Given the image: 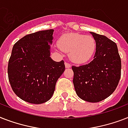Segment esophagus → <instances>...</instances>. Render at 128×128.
Instances as JSON below:
<instances>
[{
    "label": "esophagus",
    "mask_w": 128,
    "mask_h": 128,
    "mask_svg": "<svg viewBox=\"0 0 128 128\" xmlns=\"http://www.w3.org/2000/svg\"><path fill=\"white\" fill-rule=\"evenodd\" d=\"M65 67L66 68H69L71 67V65L69 63H68V62H65Z\"/></svg>",
    "instance_id": "esophagus-1"
}]
</instances>
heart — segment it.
<instances>
[{"label": "heart", "mask_w": 128, "mask_h": 128, "mask_svg": "<svg viewBox=\"0 0 128 128\" xmlns=\"http://www.w3.org/2000/svg\"><path fill=\"white\" fill-rule=\"evenodd\" d=\"M58 47L65 52H69L72 62L83 64L89 61L96 50V41L91 36L78 33H66L58 40Z\"/></svg>", "instance_id": "obj_1"}]
</instances>
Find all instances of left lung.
<instances>
[{
  "label": "left lung",
  "mask_w": 128,
  "mask_h": 128,
  "mask_svg": "<svg viewBox=\"0 0 128 128\" xmlns=\"http://www.w3.org/2000/svg\"><path fill=\"white\" fill-rule=\"evenodd\" d=\"M96 41L94 60L83 66H72L73 84L78 97L98 102L109 97L121 77V58L117 45L103 35L90 32Z\"/></svg>",
  "instance_id": "obj_1"
}]
</instances>
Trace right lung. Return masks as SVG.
I'll return each instance as SVG.
<instances>
[{"label": "right lung", "instance_id": "right-lung-1", "mask_svg": "<svg viewBox=\"0 0 128 128\" xmlns=\"http://www.w3.org/2000/svg\"><path fill=\"white\" fill-rule=\"evenodd\" d=\"M53 29L26 35L13 46L8 64V76L15 94L27 102L48 101L58 79L65 70L64 60L50 58Z\"/></svg>", "mask_w": 128, "mask_h": 128}]
</instances>
